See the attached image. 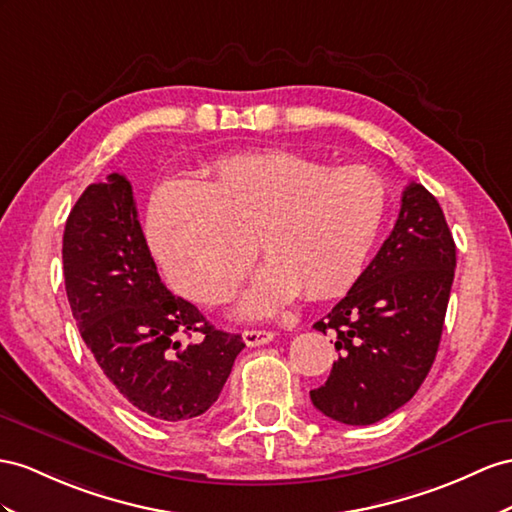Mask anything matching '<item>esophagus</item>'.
<instances>
[{
    "label": "esophagus",
    "instance_id": "esophagus-1",
    "mask_svg": "<svg viewBox=\"0 0 512 512\" xmlns=\"http://www.w3.org/2000/svg\"><path fill=\"white\" fill-rule=\"evenodd\" d=\"M242 339L246 346H264L270 344L274 339L272 331H264V329H251V331H244Z\"/></svg>",
    "mask_w": 512,
    "mask_h": 512
}]
</instances>
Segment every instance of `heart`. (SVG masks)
I'll return each mask as SVG.
<instances>
[{
  "label": "heart",
  "instance_id": "b5f03b06",
  "mask_svg": "<svg viewBox=\"0 0 512 512\" xmlns=\"http://www.w3.org/2000/svg\"><path fill=\"white\" fill-rule=\"evenodd\" d=\"M387 212L385 179L368 166L331 168L292 151L218 160L205 183L170 181L153 194L149 235L168 281L201 305L238 290L257 251L268 259L240 316L342 294L357 281Z\"/></svg>",
  "mask_w": 512,
  "mask_h": 512
}]
</instances>
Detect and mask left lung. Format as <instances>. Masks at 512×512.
I'll use <instances>...</instances> for the list:
<instances>
[{
  "label": "left lung",
  "mask_w": 512,
  "mask_h": 512,
  "mask_svg": "<svg viewBox=\"0 0 512 512\" xmlns=\"http://www.w3.org/2000/svg\"><path fill=\"white\" fill-rule=\"evenodd\" d=\"M454 268L456 246L441 205L422 183H409L381 251L313 324L335 331L339 352L329 381L309 391L318 411L368 426L415 396L437 357Z\"/></svg>",
  "instance_id": "1"
}]
</instances>
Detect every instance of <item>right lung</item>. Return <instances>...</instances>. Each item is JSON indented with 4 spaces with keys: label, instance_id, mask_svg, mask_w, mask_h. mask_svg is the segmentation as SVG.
I'll use <instances>...</instances> for the list:
<instances>
[{
    "label": "right lung",
    "instance_id": "add662e5",
    "mask_svg": "<svg viewBox=\"0 0 512 512\" xmlns=\"http://www.w3.org/2000/svg\"><path fill=\"white\" fill-rule=\"evenodd\" d=\"M62 266L73 318L116 393L164 422L199 417L218 400L242 335L214 329L166 290L123 175L90 183L77 199L64 227ZM192 332L202 342L183 345L178 335Z\"/></svg>",
    "mask_w": 512,
    "mask_h": 512
}]
</instances>
